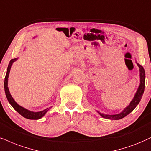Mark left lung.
Masks as SVG:
<instances>
[{
    "mask_svg": "<svg viewBox=\"0 0 151 151\" xmlns=\"http://www.w3.org/2000/svg\"><path fill=\"white\" fill-rule=\"evenodd\" d=\"M138 66L140 68V85H139L138 90H137V93H136L134 97L132 99V101L130 102V104L128 106L124 109V110L122 111V113H120V114L117 115H104L103 113H99L101 116L103 117L104 118L106 119H111V120H119L124 117H125L126 115L129 114L134 109H135L136 106L138 105L139 101H141V99L142 97L143 94L144 92V87H145V70L144 67L141 66L140 64H137Z\"/></svg>",
    "mask_w": 151,
    "mask_h": 151,
    "instance_id": "left-lung-1",
    "label": "left lung"
}]
</instances>
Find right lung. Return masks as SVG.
Instances as JSON below:
<instances>
[{"label": "right lung", "instance_id": "add662e5", "mask_svg": "<svg viewBox=\"0 0 151 151\" xmlns=\"http://www.w3.org/2000/svg\"><path fill=\"white\" fill-rule=\"evenodd\" d=\"M17 59H11L10 63H9L8 67H7V73L5 75V81H4V88H5V95H6V97L8 100L9 103L11 104V106L14 108V109L15 111H17V112L19 113L20 115H22V116L24 117L25 118L27 119H31V120H38V119L41 118L43 115L47 113V111L49 110L50 108H48V109H46L43 110V111H40V112H32V111H28V110L25 109L24 108L20 106L19 105H18L14 101V100L13 99V98L11 96L10 92H9L8 87H7V79H8V76H9V73H10V70L11 68V66H12V63L14 61H15L17 60Z\"/></svg>", "mask_w": 151, "mask_h": 151}]
</instances>
